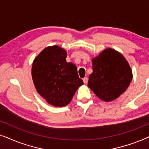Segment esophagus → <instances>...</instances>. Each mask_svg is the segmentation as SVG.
I'll return each instance as SVG.
<instances>
[{
  "label": "esophagus",
  "mask_w": 149,
  "mask_h": 149,
  "mask_svg": "<svg viewBox=\"0 0 149 149\" xmlns=\"http://www.w3.org/2000/svg\"><path fill=\"white\" fill-rule=\"evenodd\" d=\"M83 83H85V84H86L88 82V78H87V77H85V78L83 79Z\"/></svg>",
  "instance_id": "34e87169"
}]
</instances>
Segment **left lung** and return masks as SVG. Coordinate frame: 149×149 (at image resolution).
Masks as SVG:
<instances>
[{
	"mask_svg": "<svg viewBox=\"0 0 149 149\" xmlns=\"http://www.w3.org/2000/svg\"><path fill=\"white\" fill-rule=\"evenodd\" d=\"M88 87L102 100L111 102L125 92L132 80V70L121 53L107 48L92 60Z\"/></svg>",
	"mask_w": 149,
	"mask_h": 149,
	"instance_id": "obj_1",
	"label": "left lung"
}]
</instances>
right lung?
<instances>
[{"label":"right lung","mask_w":149,"mask_h":149,"mask_svg":"<svg viewBox=\"0 0 149 149\" xmlns=\"http://www.w3.org/2000/svg\"><path fill=\"white\" fill-rule=\"evenodd\" d=\"M66 51L58 45L45 48L34 58L32 78L36 90L50 105L66 107L83 84L77 66L66 62Z\"/></svg>","instance_id":"obj_1"}]
</instances>
